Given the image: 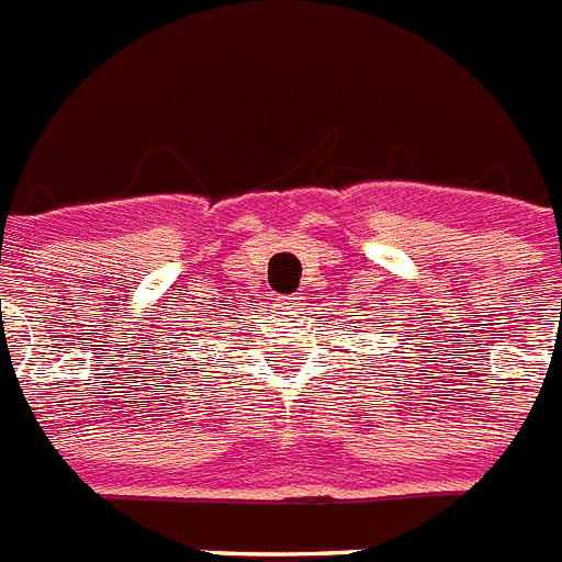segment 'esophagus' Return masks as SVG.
I'll return each mask as SVG.
<instances>
[{
	"instance_id": "1",
	"label": "esophagus",
	"mask_w": 562,
	"mask_h": 562,
	"mask_svg": "<svg viewBox=\"0 0 562 562\" xmlns=\"http://www.w3.org/2000/svg\"><path fill=\"white\" fill-rule=\"evenodd\" d=\"M280 305H282V308H285V311H302V296H296V294L282 296Z\"/></svg>"
}]
</instances>
